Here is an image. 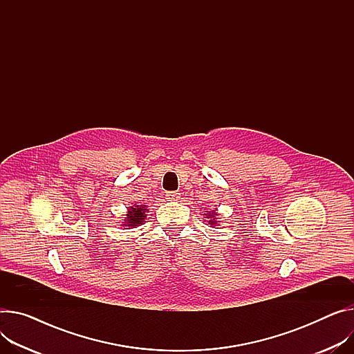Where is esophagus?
<instances>
[{"instance_id": "1", "label": "esophagus", "mask_w": 354, "mask_h": 354, "mask_svg": "<svg viewBox=\"0 0 354 354\" xmlns=\"http://www.w3.org/2000/svg\"><path fill=\"white\" fill-rule=\"evenodd\" d=\"M166 198H167L169 201H177V200L180 198V193H178V192H169V193L166 194Z\"/></svg>"}]
</instances>
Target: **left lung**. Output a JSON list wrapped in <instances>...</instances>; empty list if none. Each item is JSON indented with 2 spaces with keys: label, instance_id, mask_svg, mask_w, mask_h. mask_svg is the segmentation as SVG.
<instances>
[{
  "label": "left lung",
  "instance_id": "obj_1",
  "mask_svg": "<svg viewBox=\"0 0 354 354\" xmlns=\"http://www.w3.org/2000/svg\"><path fill=\"white\" fill-rule=\"evenodd\" d=\"M205 212H209V211H205ZM205 215H207V214H205ZM215 215H216V214H215L214 211H211V212H209V214L205 216V218H208V220H209V221H208V224H209V225H215V224H216V218H215Z\"/></svg>",
  "mask_w": 354,
  "mask_h": 354
}]
</instances>
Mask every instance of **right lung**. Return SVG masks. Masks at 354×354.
I'll return each instance as SVG.
<instances>
[{"label":"right lung","instance_id":"right-lung-1","mask_svg":"<svg viewBox=\"0 0 354 354\" xmlns=\"http://www.w3.org/2000/svg\"><path fill=\"white\" fill-rule=\"evenodd\" d=\"M146 212H147L146 205H133V207H129L127 214H126V220H124L123 225L129 227V230L139 227L140 224L145 223Z\"/></svg>","mask_w":354,"mask_h":354}]
</instances>
